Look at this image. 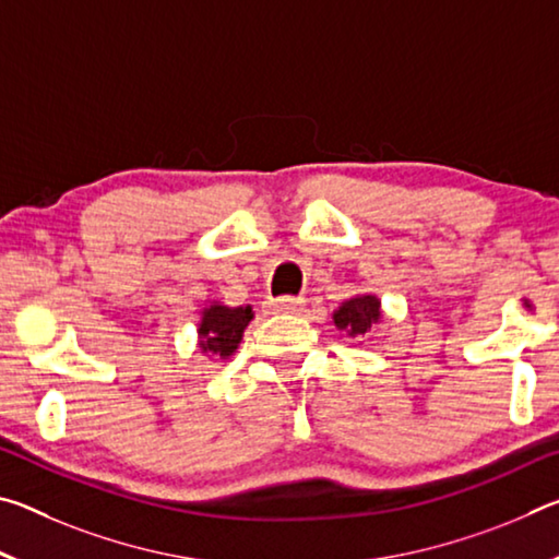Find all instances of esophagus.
Returning a JSON list of instances; mask_svg holds the SVG:
<instances>
[{
  "mask_svg": "<svg viewBox=\"0 0 559 559\" xmlns=\"http://www.w3.org/2000/svg\"><path fill=\"white\" fill-rule=\"evenodd\" d=\"M302 300L300 296H283V298H276V300H269V308L273 310V313H296V310L302 308Z\"/></svg>",
  "mask_w": 559,
  "mask_h": 559,
  "instance_id": "34e87169",
  "label": "esophagus"
}]
</instances>
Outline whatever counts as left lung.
Returning a JSON list of instances; mask_svg holds the SVG:
<instances>
[{"mask_svg": "<svg viewBox=\"0 0 559 559\" xmlns=\"http://www.w3.org/2000/svg\"><path fill=\"white\" fill-rule=\"evenodd\" d=\"M382 308L377 296H355L347 298L333 313L337 330H345L349 337H362L374 323H380Z\"/></svg>", "mask_w": 559, "mask_h": 559, "instance_id": "left-lung-1", "label": "left lung"}]
</instances>
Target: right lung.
<instances>
[{
    "instance_id": "obj_1",
    "label": "right lung",
    "mask_w": 559,
    "mask_h": 559,
    "mask_svg": "<svg viewBox=\"0 0 559 559\" xmlns=\"http://www.w3.org/2000/svg\"><path fill=\"white\" fill-rule=\"evenodd\" d=\"M253 320L251 308H226L212 302L202 310V320L197 333H200V349L212 359H229L243 337V330Z\"/></svg>"
}]
</instances>
